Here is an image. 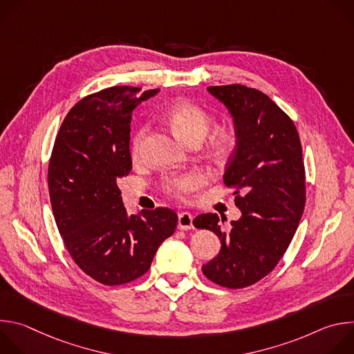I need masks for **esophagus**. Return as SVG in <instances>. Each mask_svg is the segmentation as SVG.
<instances>
[{"instance_id":"34e87169","label":"esophagus","mask_w":354,"mask_h":354,"mask_svg":"<svg viewBox=\"0 0 354 354\" xmlns=\"http://www.w3.org/2000/svg\"><path fill=\"white\" fill-rule=\"evenodd\" d=\"M178 228L179 230H192L193 228V216L187 212H182L178 216Z\"/></svg>"}]
</instances>
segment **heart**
Instances as JSON below:
<instances>
[{"label":"heart","mask_w":354,"mask_h":354,"mask_svg":"<svg viewBox=\"0 0 354 354\" xmlns=\"http://www.w3.org/2000/svg\"><path fill=\"white\" fill-rule=\"evenodd\" d=\"M168 122L176 134L185 141L190 142L193 140H203L210 129V118L209 115L196 105L190 104H179L169 109ZM148 127H141L131 141V157L134 160L141 158L144 151V142L147 137ZM213 153L224 158L227 157L234 147V136L231 133H220L213 140ZM205 185V176L197 171H190L185 174H178L167 178L164 180V189L178 197L185 198L187 194L196 192Z\"/></svg>","instance_id":"obj_1"}]
</instances>
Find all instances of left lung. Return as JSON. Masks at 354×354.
Returning a JSON list of instances; mask_svg holds the SVG:
<instances>
[{"label":"left lung","instance_id":"obj_1","mask_svg":"<svg viewBox=\"0 0 354 354\" xmlns=\"http://www.w3.org/2000/svg\"><path fill=\"white\" fill-rule=\"evenodd\" d=\"M232 116L235 148L224 183L235 187L242 216L213 213L194 218L196 228L210 230L221 241L220 254L203 265V274L227 288H242L269 274L287 250L306 206V169L292 120L263 92L232 84L209 86ZM242 192L241 196L239 193Z\"/></svg>","mask_w":354,"mask_h":354}]
</instances>
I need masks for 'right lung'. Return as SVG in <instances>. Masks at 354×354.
<instances>
[{"mask_svg":"<svg viewBox=\"0 0 354 354\" xmlns=\"http://www.w3.org/2000/svg\"><path fill=\"white\" fill-rule=\"evenodd\" d=\"M158 91L112 86L85 96L66 116L50 158V201L64 245L82 272L106 286L147 273L178 224L164 207L129 216L119 189L131 171V113Z\"/></svg>","mask_w":354,"mask_h":354,"instance_id":"obj_1","label":"right lung"}]
</instances>
